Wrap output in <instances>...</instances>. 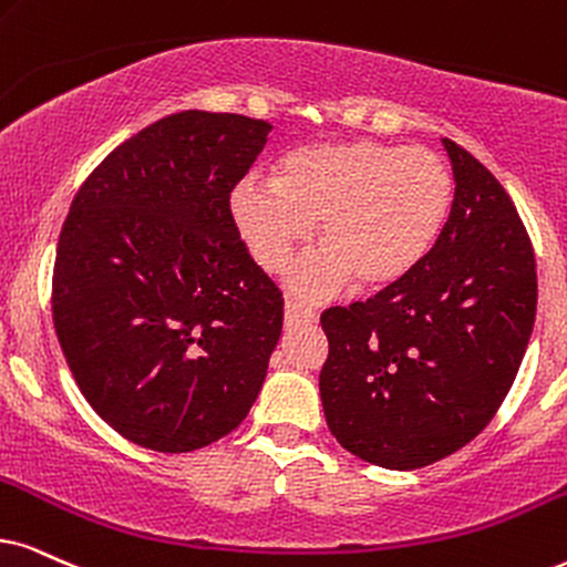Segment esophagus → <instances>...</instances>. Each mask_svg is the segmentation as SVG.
<instances>
[{
	"mask_svg": "<svg viewBox=\"0 0 567 567\" xmlns=\"http://www.w3.org/2000/svg\"><path fill=\"white\" fill-rule=\"evenodd\" d=\"M313 321H317V311H313V308L298 303V300H288V303H285V324L288 327L313 324Z\"/></svg>",
	"mask_w": 567,
	"mask_h": 567,
	"instance_id": "obj_1",
	"label": "esophagus"
}]
</instances>
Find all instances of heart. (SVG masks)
Returning a JSON list of instances; mask_svg holds the SVG:
<instances>
[{
  "instance_id": "obj_1",
  "label": "heart",
  "mask_w": 567,
  "mask_h": 567,
  "mask_svg": "<svg viewBox=\"0 0 567 567\" xmlns=\"http://www.w3.org/2000/svg\"><path fill=\"white\" fill-rule=\"evenodd\" d=\"M453 196L447 164L429 148L353 138L285 154L271 183L243 181L233 190L230 209L269 275L319 221L324 248L296 264L290 288L321 296L350 279L358 290H386L411 277L440 240Z\"/></svg>"
}]
</instances>
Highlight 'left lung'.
<instances>
[{
  "mask_svg": "<svg viewBox=\"0 0 567 567\" xmlns=\"http://www.w3.org/2000/svg\"><path fill=\"white\" fill-rule=\"evenodd\" d=\"M455 198L432 254L367 303L321 313V405L337 442L392 471L453 455L503 405L536 317V261L497 177L455 141Z\"/></svg>",
  "mask_w": 567,
  "mask_h": 567,
  "instance_id": "1",
  "label": "left lung"
}]
</instances>
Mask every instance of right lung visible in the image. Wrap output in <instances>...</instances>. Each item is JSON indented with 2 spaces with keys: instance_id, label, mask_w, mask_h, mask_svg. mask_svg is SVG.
Wrapping results in <instances>:
<instances>
[{
  "instance_id": "obj_1",
  "label": "right lung",
  "mask_w": 567,
  "mask_h": 567,
  "mask_svg": "<svg viewBox=\"0 0 567 567\" xmlns=\"http://www.w3.org/2000/svg\"><path fill=\"white\" fill-rule=\"evenodd\" d=\"M269 123L188 110L120 143L56 243V340L93 411L141 447L190 453L240 426L282 334L230 193Z\"/></svg>"
}]
</instances>
